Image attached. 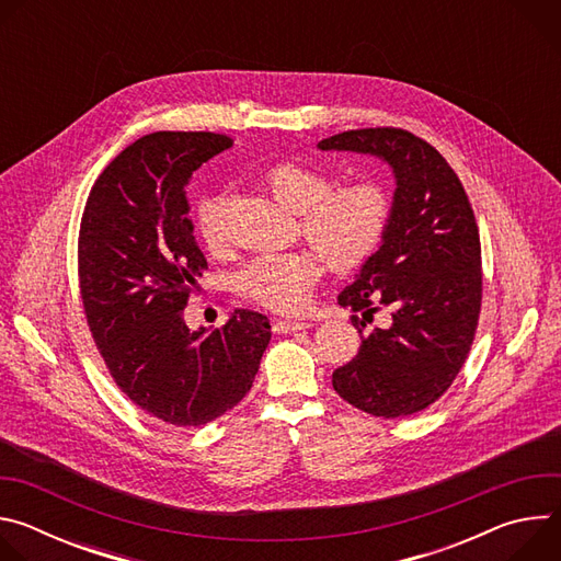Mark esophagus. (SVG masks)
<instances>
[{"instance_id": "34e87169", "label": "esophagus", "mask_w": 561, "mask_h": 561, "mask_svg": "<svg viewBox=\"0 0 561 561\" xmlns=\"http://www.w3.org/2000/svg\"><path fill=\"white\" fill-rule=\"evenodd\" d=\"M275 333H297V331H306L310 329V322H301V319H277V322L273 324Z\"/></svg>"}]
</instances>
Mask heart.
Listing matches in <instances>:
<instances>
[{
    "mask_svg": "<svg viewBox=\"0 0 561 561\" xmlns=\"http://www.w3.org/2000/svg\"><path fill=\"white\" fill-rule=\"evenodd\" d=\"M262 182L275 202L301 217L304 234L331 266H357L381 242L392 206L377 182H353L331 192L333 182L327 173L297 162L271 167ZM197 234L210 255L226 251L224 199L219 195L199 204ZM319 275L322 260L312 251L271 253L244 266L239 273V288L268 308L297 312L306 308Z\"/></svg>",
    "mask_w": 561,
    "mask_h": 561,
    "instance_id": "heart-1",
    "label": "heart"
}]
</instances>
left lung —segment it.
I'll return each instance as SVG.
<instances>
[{"mask_svg":"<svg viewBox=\"0 0 561 561\" xmlns=\"http://www.w3.org/2000/svg\"><path fill=\"white\" fill-rule=\"evenodd\" d=\"M373 154L392 169L394 195L379 249L337 301L390 324L362 335L359 353L333 373V388L375 417H407L439 399L470 351L482 308V249L466 191L446 159L402 128H359L317 144Z\"/></svg>","mask_w":561,"mask_h":561,"instance_id":"left-lung-1","label":"left lung"}]
</instances>
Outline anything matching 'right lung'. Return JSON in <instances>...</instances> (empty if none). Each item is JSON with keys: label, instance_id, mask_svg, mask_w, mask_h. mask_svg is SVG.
I'll list each match as a JSON object with an SVG mask.
<instances>
[{"label": "right lung", "instance_id": "add662e5", "mask_svg": "<svg viewBox=\"0 0 561 561\" xmlns=\"http://www.w3.org/2000/svg\"><path fill=\"white\" fill-rule=\"evenodd\" d=\"M230 144L215 133L137 139L98 178L79 228V288L108 373L141 411L184 428L242 402L271 342L268 317L247 308L210 333L184 322L208 268L186 186Z\"/></svg>", "mask_w": 561, "mask_h": 561}]
</instances>
